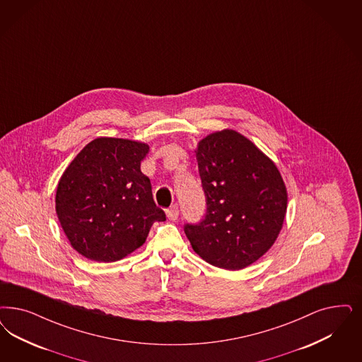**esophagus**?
Returning <instances> with one entry per match:
<instances>
[{
	"instance_id": "1",
	"label": "esophagus",
	"mask_w": 362,
	"mask_h": 362,
	"mask_svg": "<svg viewBox=\"0 0 362 362\" xmlns=\"http://www.w3.org/2000/svg\"><path fill=\"white\" fill-rule=\"evenodd\" d=\"M165 215H167V218H168L170 221H176L177 216H179V209H177V206L174 204V206H171L170 209H167V210H165Z\"/></svg>"
}]
</instances>
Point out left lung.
<instances>
[{
    "label": "left lung",
    "instance_id": "1",
    "mask_svg": "<svg viewBox=\"0 0 362 362\" xmlns=\"http://www.w3.org/2000/svg\"><path fill=\"white\" fill-rule=\"evenodd\" d=\"M207 211L185 226L194 251L212 266L240 270L274 245L287 209L275 163L234 129L203 137L195 150Z\"/></svg>",
    "mask_w": 362,
    "mask_h": 362
}]
</instances>
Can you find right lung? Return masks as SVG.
<instances>
[{
  "label": "right lung",
  "instance_id": "right-lung-1",
  "mask_svg": "<svg viewBox=\"0 0 362 362\" xmlns=\"http://www.w3.org/2000/svg\"><path fill=\"white\" fill-rule=\"evenodd\" d=\"M146 143L98 137L66 167L56 191V214L71 246L96 262H115L143 246L165 214L152 198L140 163Z\"/></svg>",
  "mask_w": 362,
  "mask_h": 362
}]
</instances>
